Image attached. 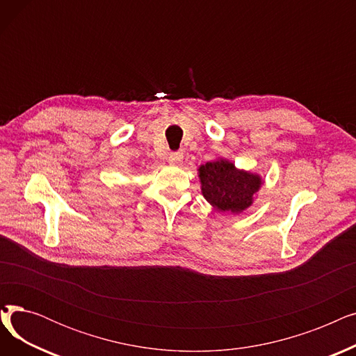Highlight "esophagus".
Segmentation results:
<instances>
[{
    "instance_id": "esophagus-1",
    "label": "esophagus",
    "mask_w": 356,
    "mask_h": 356,
    "mask_svg": "<svg viewBox=\"0 0 356 356\" xmlns=\"http://www.w3.org/2000/svg\"><path fill=\"white\" fill-rule=\"evenodd\" d=\"M168 163L172 165H180L183 163V154L181 153H172L168 156Z\"/></svg>"
}]
</instances>
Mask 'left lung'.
<instances>
[{"label":"left lung","instance_id":"1","mask_svg":"<svg viewBox=\"0 0 356 356\" xmlns=\"http://www.w3.org/2000/svg\"><path fill=\"white\" fill-rule=\"evenodd\" d=\"M200 191L216 211L239 215L254 203L255 193L264 184L263 177L238 168L223 157L200 164L197 168Z\"/></svg>","mask_w":356,"mask_h":356}]
</instances>
